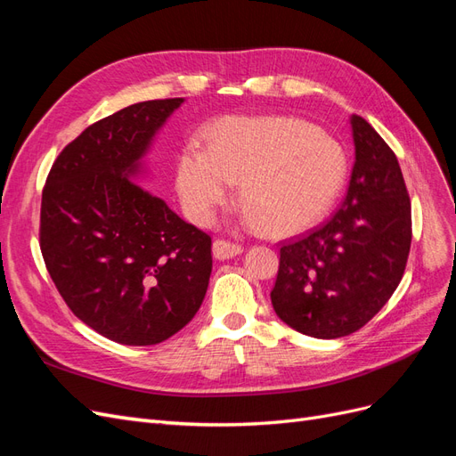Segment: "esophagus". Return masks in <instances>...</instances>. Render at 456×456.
Returning <instances> with one entry per match:
<instances>
[{
  "instance_id": "34e87169",
  "label": "esophagus",
  "mask_w": 456,
  "mask_h": 456,
  "mask_svg": "<svg viewBox=\"0 0 456 456\" xmlns=\"http://www.w3.org/2000/svg\"><path fill=\"white\" fill-rule=\"evenodd\" d=\"M241 251H243L241 245L226 241V240H216L213 243V255L218 260H226V258H232V256H238V255H241Z\"/></svg>"
}]
</instances>
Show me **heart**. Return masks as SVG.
<instances>
[{
    "mask_svg": "<svg viewBox=\"0 0 456 456\" xmlns=\"http://www.w3.org/2000/svg\"><path fill=\"white\" fill-rule=\"evenodd\" d=\"M342 146L295 118H226L211 146L190 142L176 165V188L198 223L215 220L241 183L243 223L291 236L317 223L346 181Z\"/></svg>",
    "mask_w": 456,
    "mask_h": 456,
    "instance_id": "heart-1",
    "label": "heart"
}]
</instances>
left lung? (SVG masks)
I'll use <instances>...</instances> for the list:
<instances>
[{
    "label": "left lung",
    "instance_id": "8db88e82",
    "mask_svg": "<svg viewBox=\"0 0 456 456\" xmlns=\"http://www.w3.org/2000/svg\"><path fill=\"white\" fill-rule=\"evenodd\" d=\"M355 161L340 209L280 249L272 306L302 335L340 338L390 300L411 249V201L390 146L350 118Z\"/></svg>",
    "mask_w": 456,
    "mask_h": 456
}]
</instances>
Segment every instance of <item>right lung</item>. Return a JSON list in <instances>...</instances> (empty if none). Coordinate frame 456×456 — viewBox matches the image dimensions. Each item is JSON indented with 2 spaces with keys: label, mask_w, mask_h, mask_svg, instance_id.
<instances>
[{
  "label": "right lung",
  "mask_w": 456,
  "mask_h": 456,
  "mask_svg": "<svg viewBox=\"0 0 456 456\" xmlns=\"http://www.w3.org/2000/svg\"><path fill=\"white\" fill-rule=\"evenodd\" d=\"M183 102L146 101L93 123L61 151L41 196L51 280L81 322L126 346L178 333L209 287L211 238L141 186L144 156Z\"/></svg>",
  "instance_id": "add662e5"
}]
</instances>
